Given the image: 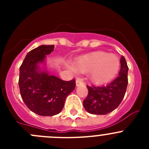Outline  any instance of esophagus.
<instances>
[{"instance_id":"obj_1","label":"esophagus","mask_w":149,"mask_h":149,"mask_svg":"<svg viewBox=\"0 0 149 149\" xmlns=\"http://www.w3.org/2000/svg\"><path fill=\"white\" fill-rule=\"evenodd\" d=\"M83 84H84V83H83V81L81 80H80V79L76 80V86H81V85H83Z\"/></svg>"}]
</instances>
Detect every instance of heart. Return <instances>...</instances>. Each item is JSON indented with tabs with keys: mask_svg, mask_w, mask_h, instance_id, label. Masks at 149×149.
Wrapping results in <instances>:
<instances>
[{
	"mask_svg": "<svg viewBox=\"0 0 149 149\" xmlns=\"http://www.w3.org/2000/svg\"><path fill=\"white\" fill-rule=\"evenodd\" d=\"M120 60L114 54L102 51H94L81 56L69 66L72 72L88 73L89 81L96 85H102L111 81L120 69Z\"/></svg>",
	"mask_w": 149,
	"mask_h": 149,
	"instance_id": "1",
	"label": "heart"
}]
</instances>
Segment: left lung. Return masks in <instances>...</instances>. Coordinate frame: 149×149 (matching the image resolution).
Returning a JSON list of instances; mask_svg holds the SVG:
<instances>
[{
    "label": "left lung",
    "mask_w": 149,
    "mask_h": 149,
    "mask_svg": "<svg viewBox=\"0 0 149 149\" xmlns=\"http://www.w3.org/2000/svg\"><path fill=\"white\" fill-rule=\"evenodd\" d=\"M120 63L119 76L108 85L87 86L88 95L84 100V107L88 113L95 115H105L116 109L121 104L128 82V67L123 56L121 57Z\"/></svg>",
    "instance_id": "obj_1"
}]
</instances>
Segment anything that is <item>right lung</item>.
Returning a JSON list of instances; mask_svg holds the SVG:
<instances>
[{
  "label": "right lung",
  "mask_w": 149,
  "mask_h": 149,
  "mask_svg": "<svg viewBox=\"0 0 149 149\" xmlns=\"http://www.w3.org/2000/svg\"><path fill=\"white\" fill-rule=\"evenodd\" d=\"M54 48V45L34 48L27 54L19 68L18 85L22 100L31 111L39 116L60 113L66 97L75 88L74 79L63 81L39 67Z\"/></svg>",
  "instance_id": "obj_1"
}]
</instances>
